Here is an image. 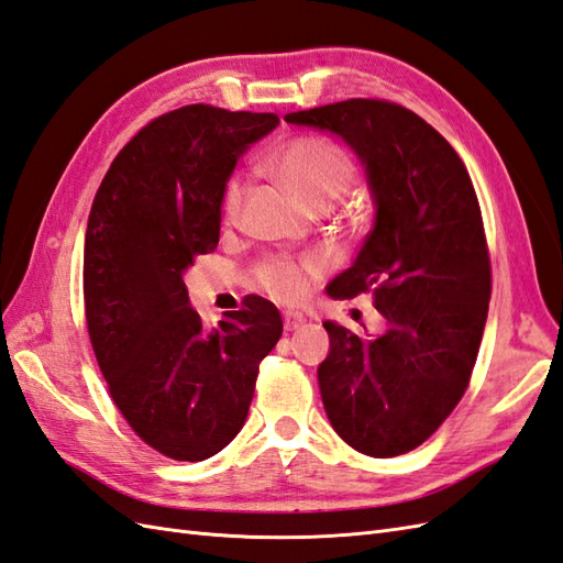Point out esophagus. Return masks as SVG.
Instances as JSON below:
<instances>
[{
  "label": "esophagus",
  "instance_id": "34e87169",
  "mask_svg": "<svg viewBox=\"0 0 563 563\" xmlns=\"http://www.w3.org/2000/svg\"><path fill=\"white\" fill-rule=\"evenodd\" d=\"M283 321H285V330H299L301 325L307 323V319L299 311H285Z\"/></svg>",
  "mask_w": 563,
  "mask_h": 563
}]
</instances>
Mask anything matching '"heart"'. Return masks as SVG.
<instances>
[{
  "instance_id": "1",
  "label": "heart",
  "mask_w": 563,
  "mask_h": 563,
  "mask_svg": "<svg viewBox=\"0 0 563 563\" xmlns=\"http://www.w3.org/2000/svg\"><path fill=\"white\" fill-rule=\"evenodd\" d=\"M271 173L278 183L301 201L309 211L319 207H330L350 190L356 180L354 156L342 147L340 142L321 135H299L271 158ZM244 197V183L240 176H230L221 190V221L233 223ZM319 271V264L290 262V258H268L258 266V285L268 295L283 301L299 299L307 290L309 276Z\"/></svg>"
}]
</instances>
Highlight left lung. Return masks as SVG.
I'll return each instance as SVG.
<instances>
[{
	"mask_svg": "<svg viewBox=\"0 0 563 563\" xmlns=\"http://www.w3.org/2000/svg\"><path fill=\"white\" fill-rule=\"evenodd\" d=\"M285 121L347 142L376 201V225L328 295L371 292L387 328L362 338L323 323L325 413L356 452L407 454L454 411L478 356L493 292L478 197L452 144L395 102L347 99L287 113Z\"/></svg>",
	"mask_w": 563,
	"mask_h": 563,
	"instance_id": "1",
	"label": "left lung"
}]
</instances>
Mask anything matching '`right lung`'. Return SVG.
<instances>
[{
	"label": "right lung",
	"instance_id": "right-lung-1",
	"mask_svg": "<svg viewBox=\"0 0 563 563\" xmlns=\"http://www.w3.org/2000/svg\"><path fill=\"white\" fill-rule=\"evenodd\" d=\"M276 113L187 104L150 121L95 195L82 256L85 321L113 405L152 450L176 461L221 452L247 419L278 309L247 297L201 328L183 273L221 233V190Z\"/></svg>",
	"mask_w": 563,
	"mask_h": 563
}]
</instances>
